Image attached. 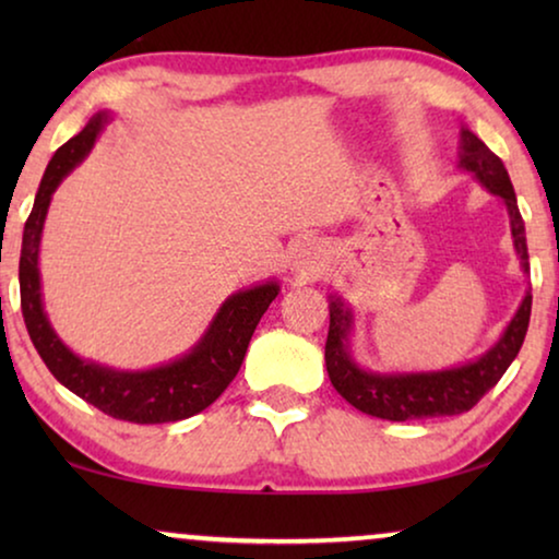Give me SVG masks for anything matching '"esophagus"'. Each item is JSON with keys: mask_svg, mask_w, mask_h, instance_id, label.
Returning a JSON list of instances; mask_svg holds the SVG:
<instances>
[{"mask_svg": "<svg viewBox=\"0 0 559 559\" xmlns=\"http://www.w3.org/2000/svg\"><path fill=\"white\" fill-rule=\"evenodd\" d=\"M316 272H318L316 262H300V264H297V274H300V277H310V274H316Z\"/></svg>", "mask_w": 559, "mask_h": 559, "instance_id": "esophagus-1", "label": "esophagus"}]
</instances>
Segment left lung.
I'll return each instance as SVG.
<instances>
[{
    "instance_id": "obj_1",
    "label": "left lung",
    "mask_w": 559,
    "mask_h": 559,
    "mask_svg": "<svg viewBox=\"0 0 559 559\" xmlns=\"http://www.w3.org/2000/svg\"><path fill=\"white\" fill-rule=\"evenodd\" d=\"M457 167L468 170L488 193L499 195L509 211L511 239L519 257L522 272H530L526 254L524 221L516 205V193L511 186L507 167L468 127L461 129V152ZM532 316V289H526L522 305L511 318L507 331L486 354L468 364L450 366L440 371H371L356 364L350 354V333H354V310L341 297H331V328L325 341V366L331 384L343 400L371 417L389 423H407V419L450 417L463 415L476 407L480 396L496 386L522 348L526 328Z\"/></svg>"
}]
</instances>
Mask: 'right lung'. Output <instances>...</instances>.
Listing matches in <instances>:
<instances>
[{"mask_svg": "<svg viewBox=\"0 0 559 559\" xmlns=\"http://www.w3.org/2000/svg\"><path fill=\"white\" fill-rule=\"evenodd\" d=\"M109 121V111L94 114L88 124L71 136L45 167L33 213H29L25 231H22V318H25L29 338H33L45 366L75 396L94 404L96 409H102L104 415L114 419H127V423L136 425L178 423V419H188L203 412L231 384L241 369L259 320H262L274 297L280 295V282L270 280L228 295L209 328H205L201 341L188 354L173 358L167 364L152 366V369L121 371L73 354L60 341V335L52 331L48 312H45L40 239L52 193H56L66 175L88 157L98 134L104 132Z\"/></svg>", "mask_w": 559, "mask_h": 559, "instance_id": "right-lung-1", "label": "right lung"}]
</instances>
